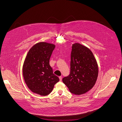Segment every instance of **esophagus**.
I'll use <instances>...</instances> for the list:
<instances>
[{"mask_svg": "<svg viewBox=\"0 0 122 122\" xmlns=\"http://www.w3.org/2000/svg\"><path fill=\"white\" fill-rule=\"evenodd\" d=\"M59 79H60V81H61L62 80V77L61 76H60L59 77Z\"/></svg>", "mask_w": 122, "mask_h": 122, "instance_id": "esophagus-1", "label": "esophagus"}]
</instances>
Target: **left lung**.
<instances>
[{"mask_svg": "<svg viewBox=\"0 0 122 122\" xmlns=\"http://www.w3.org/2000/svg\"><path fill=\"white\" fill-rule=\"evenodd\" d=\"M98 68L92 51L79 43L72 44L70 74L62 79L71 93L84 94L93 87L97 79Z\"/></svg>", "mask_w": 122, "mask_h": 122, "instance_id": "1", "label": "left lung"}]
</instances>
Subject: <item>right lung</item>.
Here are the masks:
<instances>
[{
    "label": "right lung",
    "mask_w": 122,
    "mask_h": 122,
    "mask_svg": "<svg viewBox=\"0 0 122 122\" xmlns=\"http://www.w3.org/2000/svg\"><path fill=\"white\" fill-rule=\"evenodd\" d=\"M55 47L53 44L40 42L33 46L27 55L23 75L26 85L33 92L46 96L59 81L50 65V59Z\"/></svg>",
    "instance_id": "obj_1"
}]
</instances>
